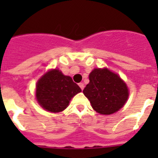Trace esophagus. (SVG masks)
I'll use <instances>...</instances> for the list:
<instances>
[{"label":"esophagus","instance_id":"esophagus-1","mask_svg":"<svg viewBox=\"0 0 158 158\" xmlns=\"http://www.w3.org/2000/svg\"><path fill=\"white\" fill-rule=\"evenodd\" d=\"M79 86L80 87V89H81L82 90H84V84H83V83H80V84H79Z\"/></svg>","mask_w":158,"mask_h":158}]
</instances>
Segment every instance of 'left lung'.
<instances>
[{"label": "left lung", "mask_w": 158, "mask_h": 158, "mask_svg": "<svg viewBox=\"0 0 158 158\" xmlns=\"http://www.w3.org/2000/svg\"><path fill=\"white\" fill-rule=\"evenodd\" d=\"M83 93L94 110L102 115H110L118 111L129 97L126 84L107 68L94 69L89 74V84Z\"/></svg>", "instance_id": "obj_1"}]
</instances>
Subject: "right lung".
<instances>
[{"label": "right lung", "instance_id": "add662e5", "mask_svg": "<svg viewBox=\"0 0 158 158\" xmlns=\"http://www.w3.org/2000/svg\"><path fill=\"white\" fill-rule=\"evenodd\" d=\"M81 89L71 77L62 74L59 69H51L41 78L36 85V98L39 105L50 112L64 110L74 95Z\"/></svg>", "mask_w": 158, "mask_h": 158}]
</instances>
